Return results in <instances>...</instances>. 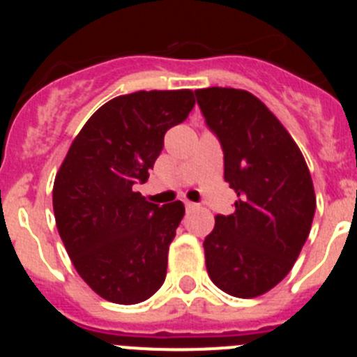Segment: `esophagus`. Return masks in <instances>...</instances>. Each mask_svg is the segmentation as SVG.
Instances as JSON below:
<instances>
[{"mask_svg":"<svg viewBox=\"0 0 357 357\" xmlns=\"http://www.w3.org/2000/svg\"><path fill=\"white\" fill-rule=\"evenodd\" d=\"M184 206H185V211L197 209V204H193V202H188V200H185V202H184Z\"/></svg>","mask_w":357,"mask_h":357,"instance_id":"obj_1","label":"esophagus"}]
</instances>
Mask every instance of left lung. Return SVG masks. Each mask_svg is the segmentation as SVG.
Returning <instances> with one entry per match:
<instances>
[{"mask_svg": "<svg viewBox=\"0 0 357 357\" xmlns=\"http://www.w3.org/2000/svg\"><path fill=\"white\" fill-rule=\"evenodd\" d=\"M223 150V176L238 193L204 241L211 280L239 298L263 295L289 273L311 230L317 198L291 135L254 94L229 87L195 91Z\"/></svg>", "mask_w": 357, "mask_h": 357, "instance_id": "obj_1", "label": "left lung"}]
</instances>
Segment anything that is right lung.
I'll use <instances>...</instances> for the list:
<instances>
[{"label":"right lung","instance_id":"obj_1","mask_svg":"<svg viewBox=\"0 0 357 357\" xmlns=\"http://www.w3.org/2000/svg\"><path fill=\"white\" fill-rule=\"evenodd\" d=\"M195 107L193 93L139 91L107 102L75 137L53 184L56 229L82 279L114 304H137L162 286L184 204L159 207L135 193L164 134Z\"/></svg>","mask_w":357,"mask_h":357}]
</instances>
